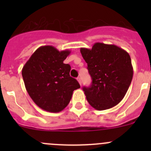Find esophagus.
Wrapping results in <instances>:
<instances>
[{"label":"esophagus","mask_w":151,"mask_h":151,"mask_svg":"<svg viewBox=\"0 0 151 151\" xmlns=\"http://www.w3.org/2000/svg\"><path fill=\"white\" fill-rule=\"evenodd\" d=\"M77 81H78V83H80V85H82V80H81V78H80V77H77Z\"/></svg>","instance_id":"esophagus-1"}]
</instances>
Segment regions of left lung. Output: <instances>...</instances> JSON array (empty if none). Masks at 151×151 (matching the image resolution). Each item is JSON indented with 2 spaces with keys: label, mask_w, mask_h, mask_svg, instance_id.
I'll return each instance as SVG.
<instances>
[{
  "label": "left lung",
  "mask_w": 151,
  "mask_h": 151,
  "mask_svg": "<svg viewBox=\"0 0 151 151\" xmlns=\"http://www.w3.org/2000/svg\"><path fill=\"white\" fill-rule=\"evenodd\" d=\"M92 78L90 87H83L87 101L97 110L116 106L126 95L133 77L130 55L114 45L96 42L92 48H81Z\"/></svg>",
  "instance_id": "1"
}]
</instances>
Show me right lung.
Wrapping results in <instances>:
<instances>
[{
    "label": "right lung",
    "mask_w": 151,
    "mask_h": 151,
    "mask_svg": "<svg viewBox=\"0 0 151 151\" xmlns=\"http://www.w3.org/2000/svg\"><path fill=\"white\" fill-rule=\"evenodd\" d=\"M70 50L59 51L50 45L42 46L24 65L22 75L29 96L38 106L59 112L69 103L73 91L80 88L70 77V65L63 63Z\"/></svg>",
    "instance_id": "1"
}]
</instances>
